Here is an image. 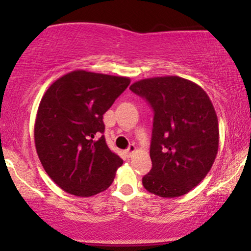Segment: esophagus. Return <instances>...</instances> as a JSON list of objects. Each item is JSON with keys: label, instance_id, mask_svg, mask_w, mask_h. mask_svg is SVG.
Listing matches in <instances>:
<instances>
[{"label": "esophagus", "instance_id": "1", "mask_svg": "<svg viewBox=\"0 0 251 251\" xmlns=\"http://www.w3.org/2000/svg\"><path fill=\"white\" fill-rule=\"evenodd\" d=\"M135 150H137V148H135L134 145H129V146H128V149L126 150V153H127L128 157H131V155L133 154L134 152H135Z\"/></svg>", "mask_w": 251, "mask_h": 251}]
</instances>
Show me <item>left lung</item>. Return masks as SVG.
I'll use <instances>...</instances> for the list:
<instances>
[{
  "label": "left lung",
  "mask_w": 251,
  "mask_h": 251,
  "mask_svg": "<svg viewBox=\"0 0 251 251\" xmlns=\"http://www.w3.org/2000/svg\"><path fill=\"white\" fill-rule=\"evenodd\" d=\"M129 89L154 112L152 169L143 177L144 188L163 198L188 194L205 178L218 152L220 129L211 100L197 83L175 75L139 80Z\"/></svg>",
  "instance_id": "1"
}]
</instances>
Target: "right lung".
<instances>
[{
	"mask_svg": "<svg viewBox=\"0 0 251 251\" xmlns=\"http://www.w3.org/2000/svg\"><path fill=\"white\" fill-rule=\"evenodd\" d=\"M129 77L73 71L55 80L37 109L34 138L47 175L67 194L105 191L123 159L108 149L102 116L127 88Z\"/></svg>",
	"mask_w": 251,
	"mask_h": 251,
	"instance_id": "1",
	"label": "right lung"
}]
</instances>
